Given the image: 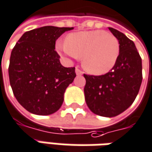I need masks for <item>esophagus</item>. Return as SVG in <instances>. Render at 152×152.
Returning a JSON list of instances; mask_svg holds the SVG:
<instances>
[{
    "mask_svg": "<svg viewBox=\"0 0 152 152\" xmlns=\"http://www.w3.org/2000/svg\"><path fill=\"white\" fill-rule=\"evenodd\" d=\"M76 74L77 76H81V75H83V72H81L79 68H76Z\"/></svg>",
    "mask_w": 152,
    "mask_h": 152,
    "instance_id": "obj_1",
    "label": "esophagus"
}]
</instances>
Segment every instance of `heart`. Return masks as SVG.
<instances>
[{"instance_id": "b5f03b06", "label": "heart", "mask_w": 152, "mask_h": 152, "mask_svg": "<svg viewBox=\"0 0 152 152\" xmlns=\"http://www.w3.org/2000/svg\"><path fill=\"white\" fill-rule=\"evenodd\" d=\"M56 47L58 52L70 58L82 57L84 68L94 75L109 72L120 53L118 39L104 30L73 33L66 37V42H58Z\"/></svg>"}]
</instances>
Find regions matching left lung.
Wrapping results in <instances>:
<instances>
[{
	"instance_id": "obj_1",
	"label": "left lung",
	"mask_w": 152,
	"mask_h": 152,
	"mask_svg": "<svg viewBox=\"0 0 152 152\" xmlns=\"http://www.w3.org/2000/svg\"><path fill=\"white\" fill-rule=\"evenodd\" d=\"M120 43V53L112 70L102 76L84 75L87 106L97 115L115 117L135 100L142 80V58L135 43L115 28H109Z\"/></svg>"
}]
</instances>
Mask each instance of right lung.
<instances>
[{
    "instance_id": "obj_1",
    "label": "right lung",
    "mask_w": 152,
    "mask_h": 152,
    "mask_svg": "<svg viewBox=\"0 0 152 152\" xmlns=\"http://www.w3.org/2000/svg\"><path fill=\"white\" fill-rule=\"evenodd\" d=\"M67 27L43 26L25 32L10 58L9 78L17 101L28 112L49 115L61 108L64 93L76 77L75 67L61 65L56 40Z\"/></svg>"
}]
</instances>
